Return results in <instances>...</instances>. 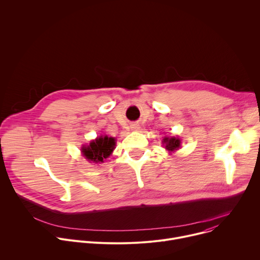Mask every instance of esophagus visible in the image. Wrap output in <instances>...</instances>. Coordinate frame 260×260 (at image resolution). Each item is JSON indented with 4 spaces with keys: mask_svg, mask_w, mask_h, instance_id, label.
<instances>
[{
    "mask_svg": "<svg viewBox=\"0 0 260 260\" xmlns=\"http://www.w3.org/2000/svg\"><path fill=\"white\" fill-rule=\"evenodd\" d=\"M131 128H132V129H134V131L139 129V125H138V124H136V123H134V124H132V125H131Z\"/></svg>",
    "mask_w": 260,
    "mask_h": 260,
    "instance_id": "1",
    "label": "esophagus"
}]
</instances>
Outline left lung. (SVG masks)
Listing matches in <instances>:
<instances>
[{
    "label": "left lung",
    "instance_id": "obj_1",
    "mask_svg": "<svg viewBox=\"0 0 260 260\" xmlns=\"http://www.w3.org/2000/svg\"><path fill=\"white\" fill-rule=\"evenodd\" d=\"M162 144L166 146V149L169 150V152H173L179 149L181 141L179 138H176V137H171V138L166 137L162 141Z\"/></svg>",
    "mask_w": 260,
    "mask_h": 260
}]
</instances>
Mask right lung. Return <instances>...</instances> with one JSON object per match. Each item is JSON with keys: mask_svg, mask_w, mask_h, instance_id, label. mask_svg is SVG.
Listing matches in <instances>:
<instances>
[{"mask_svg": "<svg viewBox=\"0 0 260 260\" xmlns=\"http://www.w3.org/2000/svg\"><path fill=\"white\" fill-rule=\"evenodd\" d=\"M115 141L116 140L112 137H98L95 140L91 141L89 145L83 146L81 148V152L89 162H104L110 154H112L116 145Z\"/></svg>", "mask_w": 260, "mask_h": 260, "instance_id": "right-lung-1", "label": "right lung"}]
</instances>
